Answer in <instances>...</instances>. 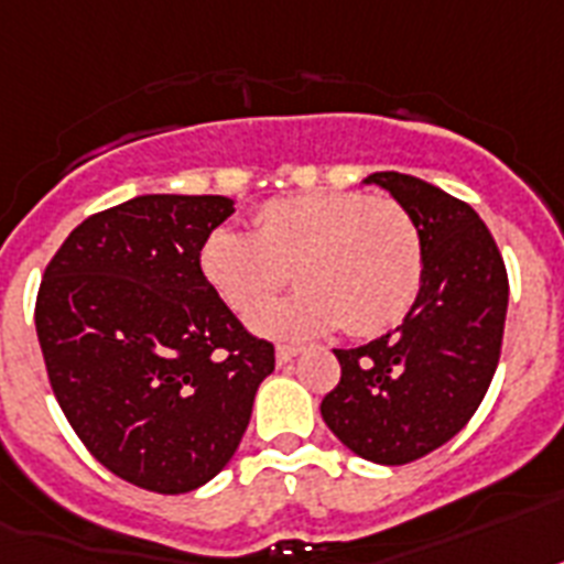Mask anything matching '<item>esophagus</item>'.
I'll return each instance as SVG.
<instances>
[{
	"instance_id": "esophagus-1",
	"label": "esophagus",
	"mask_w": 564,
	"mask_h": 564,
	"mask_svg": "<svg viewBox=\"0 0 564 564\" xmlns=\"http://www.w3.org/2000/svg\"><path fill=\"white\" fill-rule=\"evenodd\" d=\"M297 354H301V347L297 345H278V350H274V359H278V365H286V361L295 359Z\"/></svg>"
}]
</instances>
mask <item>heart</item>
<instances>
[{"label":"heart","mask_w":564,"mask_h":564,"mask_svg":"<svg viewBox=\"0 0 564 564\" xmlns=\"http://www.w3.org/2000/svg\"><path fill=\"white\" fill-rule=\"evenodd\" d=\"M254 231L214 228L199 272L237 315L258 313L292 281L301 290L254 318L267 336L301 338L338 327L382 336L411 313L423 286V240L391 199L356 191L281 196L260 205Z\"/></svg>","instance_id":"b5f03b06"}]
</instances>
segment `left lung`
I'll return each instance as SVG.
<instances>
[{
  "mask_svg": "<svg viewBox=\"0 0 564 564\" xmlns=\"http://www.w3.org/2000/svg\"><path fill=\"white\" fill-rule=\"evenodd\" d=\"M365 182L386 187L414 219L423 286L400 327L333 350L341 379L322 416L359 457L402 466L452 441L478 411L501 356L510 283L473 205L397 171Z\"/></svg>",
  "mask_w": 564,
  "mask_h": 564,
  "instance_id": "left-lung-1",
  "label": "left lung"
}]
</instances>
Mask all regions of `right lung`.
Instances as JSON below:
<instances>
[{"label": "right lung", "instance_id": "right-lung-1", "mask_svg": "<svg viewBox=\"0 0 564 564\" xmlns=\"http://www.w3.org/2000/svg\"><path fill=\"white\" fill-rule=\"evenodd\" d=\"M228 196L148 194L66 237L36 292V338L68 425L135 487L178 496L231 460L274 347L199 272Z\"/></svg>", "mask_w": 564, "mask_h": 564}]
</instances>
